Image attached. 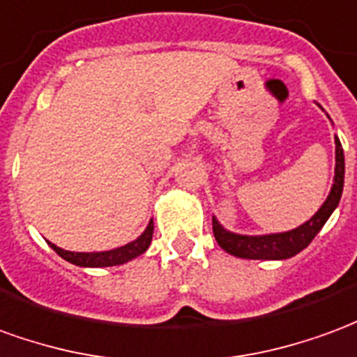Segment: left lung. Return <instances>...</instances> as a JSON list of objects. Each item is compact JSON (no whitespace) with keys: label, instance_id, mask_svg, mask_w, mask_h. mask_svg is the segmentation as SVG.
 Here are the masks:
<instances>
[{"label":"left lung","instance_id":"1","mask_svg":"<svg viewBox=\"0 0 357 357\" xmlns=\"http://www.w3.org/2000/svg\"><path fill=\"white\" fill-rule=\"evenodd\" d=\"M335 144V181H333L325 204L319 207V211L313 215L310 221L287 232L248 236V234H236V232L227 231L213 217V234L217 244L223 248L225 252L242 257V259H288L310 246V242L315 238V234L323 229V225L327 223L331 213L336 209L340 196H342V188H344V151H342L340 140L336 136Z\"/></svg>","mask_w":357,"mask_h":357}]
</instances>
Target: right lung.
<instances>
[{"mask_svg":"<svg viewBox=\"0 0 357 357\" xmlns=\"http://www.w3.org/2000/svg\"><path fill=\"white\" fill-rule=\"evenodd\" d=\"M151 236H153V221H150L146 231L138 238L128 242L125 246L107 250V252H69V250L55 246L52 242H47V244L61 255L63 259H67L69 264L78 265V267H113V265H123L134 257L142 255L150 248Z\"/></svg>","mask_w":357,"mask_h":357,"instance_id":"1","label":"right lung"}]
</instances>
